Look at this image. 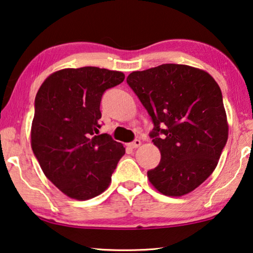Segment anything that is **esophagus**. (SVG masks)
<instances>
[{
    "mask_svg": "<svg viewBox=\"0 0 253 253\" xmlns=\"http://www.w3.org/2000/svg\"><path fill=\"white\" fill-rule=\"evenodd\" d=\"M141 145V141L140 140H139V139H135V140L134 141H132V142H130V144L129 145H127V146H129V147L130 148H138L139 147V146H140Z\"/></svg>",
    "mask_w": 253,
    "mask_h": 253,
    "instance_id": "esophagus-1",
    "label": "esophagus"
}]
</instances>
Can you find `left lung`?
Returning a JSON list of instances; mask_svg holds the SVG:
<instances>
[{"instance_id":"1","label":"left lung","mask_w":253,"mask_h":253,"mask_svg":"<svg viewBox=\"0 0 253 253\" xmlns=\"http://www.w3.org/2000/svg\"><path fill=\"white\" fill-rule=\"evenodd\" d=\"M126 82L152 118L161 152L149 182L167 196L193 192L213 172L228 139L218 83L203 69L178 64L132 72Z\"/></svg>"}]
</instances>
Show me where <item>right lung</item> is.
Listing matches in <instances>:
<instances>
[{
	"label": "right lung",
	"instance_id": "right-lung-1",
	"mask_svg": "<svg viewBox=\"0 0 253 253\" xmlns=\"http://www.w3.org/2000/svg\"><path fill=\"white\" fill-rule=\"evenodd\" d=\"M124 78L91 66L65 68L47 76L36 93L33 153L45 177L71 199L86 201L105 192L126 153L111 135L99 134L102 94Z\"/></svg>",
	"mask_w": 253,
	"mask_h": 253
}]
</instances>
